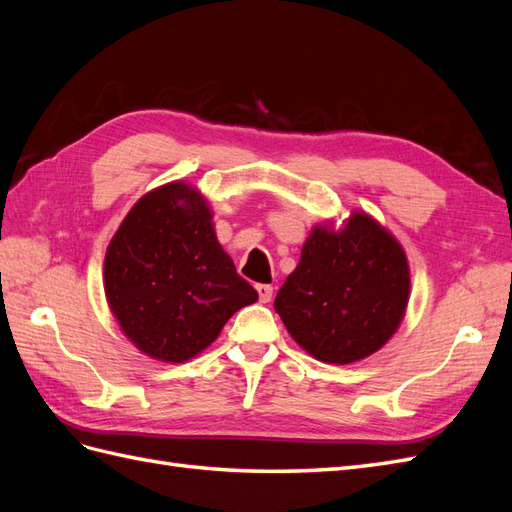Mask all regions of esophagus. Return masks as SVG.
<instances>
[{"label":"esophagus","instance_id":"1","mask_svg":"<svg viewBox=\"0 0 512 512\" xmlns=\"http://www.w3.org/2000/svg\"><path fill=\"white\" fill-rule=\"evenodd\" d=\"M256 290H258L260 303H269V301H271V297H273V286H269V284H256Z\"/></svg>","mask_w":512,"mask_h":512}]
</instances>
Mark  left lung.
<instances>
[{"label":"left lung","instance_id":"1","mask_svg":"<svg viewBox=\"0 0 512 512\" xmlns=\"http://www.w3.org/2000/svg\"><path fill=\"white\" fill-rule=\"evenodd\" d=\"M408 292L401 245L369 215L352 213L342 230H312L273 307L303 350L346 365L389 342Z\"/></svg>","mask_w":512,"mask_h":512}]
</instances>
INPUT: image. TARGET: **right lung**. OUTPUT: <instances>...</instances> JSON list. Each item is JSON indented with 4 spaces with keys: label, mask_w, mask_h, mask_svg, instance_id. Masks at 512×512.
I'll return each instance as SVG.
<instances>
[{
    "label": "right lung",
    "mask_w": 512,
    "mask_h": 512,
    "mask_svg": "<svg viewBox=\"0 0 512 512\" xmlns=\"http://www.w3.org/2000/svg\"><path fill=\"white\" fill-rule=\"evenodd\" d=\"M104 290L121 331L164 363L192 359L258 301L218 243L205 198L179 181L145 194L121 222Z\"/></svg>",
    "instance_id": "right-lung-1"
}]
</instances>
